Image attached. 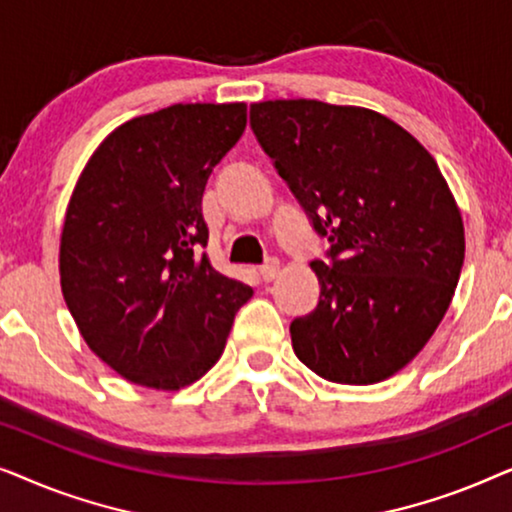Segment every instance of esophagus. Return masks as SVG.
<instances>
[{
    "instance_id": "esophagus-1",
    "label": "esophagus",
    "mask_w": 512,
    "mask_h": 512,
    "mask_svg": "<svg viewBox=\"0 0 512 512\" xmlns=\"http://www.w3.org/2000/svg\"><path fill=\"white\" fill-rule=\"evenodd\" d=\"M258 275H261L263 282H272V279L279 275V261H277V258H270L268 263L261 265V268H258Z\"/></svg>"
}]
</instances>
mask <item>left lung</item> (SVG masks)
<instances>
[{
  "mask_svg": "<svg viewBox=\"0 0 512 512\" xmlns=\"http://www.w3.org/2000/svg\"><path fill=\"white\" fill-rule=\"evenodd\" d=\"M251 130L331 242L293 352L338 384H375L422 352L464 265V221L429 151L391 118L317 100L251 104Z\"/></svg>",
  "mask_w": 512,
  "mask_h": 512,
  "instance_id": "obj_1",
  "label": "left lung"
}]
</instances>
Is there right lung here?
Here are the masks:
<instances>
[{
	"mask_svg": "<svg viewBox=\"0 0 512 512\" xmlns=\"http://www.w3.org/2000/svg\"><path fill=\"white\" fill-rule=\"evenodd\" d=\"M247 104H172L118 125L83 167L60 235V286L86 345L125 380L179 391L226 347L251 286L207 254L202 193Z\"/></svg>",
	"mask_w": 512,
	"mask_h": 512,
	"instance_id": "right-lung-1",
	"label": "right lung"
}]
</instances>
